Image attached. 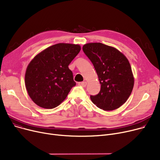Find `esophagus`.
<instances>
[{
  "instance_id": "1",
  "label": "esophagus",
  "mask_w": 160,
  "mask_h": 160,
  "mask_svg": "<svg viewBox=\"0 0 160 160\" xmlns=\"http://www.w3.org/2000/svg\"><path fill=\"white\" fill-rule=\"evenodd\" d=\"M78 85L82 87H86L87 86V82H81L78 83Z\"/></svg>"
}]
</instances>
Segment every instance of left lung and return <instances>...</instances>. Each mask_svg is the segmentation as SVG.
<instances>
[{
	"instance_id": "obj_1",
	"label": "left lung",
	"mask_w": 160,
	"mask_h": 160,
	"mask_svg": "<svg viewBox=\"0 0 160 160\" xmlns=\"http://www.w3.org/2000/svg\"><path fill=\"white\" fill-rule=\"evenodd\" d=\"M83 51L93 63L97 73L100 91L91 95V101L100 109L114 110L126 102L134 84L130 64L119 50L101 43H89Z\"/></svg>"
}]
</instances>
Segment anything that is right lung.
<instances>
[{
	"label": "right lung",
	"instance_id": "add662e5",
	"mask_svg": "<svg viewBox=\"0 0 160 160\" xmlns=\"http://www.w3.org/2000/svg\"><path fill=\"white\" fill-rule=\"evenodd\" d=\"M79 45L58 43L36 55L25 73L28 95L38 106L52 109L66 98L76 85L69 65L80 51Z\"/></svg>",
	"mask_w": 160,
	"mask_h": 160
}]
</instances>
